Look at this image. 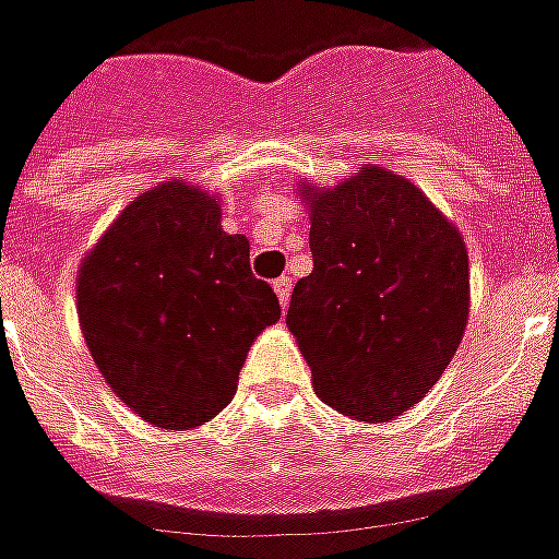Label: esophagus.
I'll list each match as a JSON object with an SVG mask.
<instances>
[{"label": "esophagus", "mask_w": 559, "mask_h": 559, "mask_svg": "<svg viewBox=\"0 0 559 559\" xmlns=\"http://www.w3.org/2000/svg\"><path fill=\"white\" fill-rule=\"evenodd\" d=\"M272 287H275V293H278V302H281V308H287V305H290L293 278H287V275H281V278L275 281V284H272Z\"/></svg>", "instance_id": "esophagus-1"}]
</instances>
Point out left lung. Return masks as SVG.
Returning <instances> with one entry per match:
<instances>
[{
	"label": "left lung",
	"mask_w": 559,
	"mask_h": 559,
	"mask_svg": "<svg viewBox=\"0 0 559 559\" xmlns=\"http://www.w3.org/2000/svg\"><path fill=\"white\" fill-rule=\"evenodd\" d=\"M302 200L314 269L293 287L287 326L314 392L350 419H395L461 344L464 239L411 179L371 164L335 188L305 185Z\"/></svg>",
	"instance_id": "1"
}]
</instances>
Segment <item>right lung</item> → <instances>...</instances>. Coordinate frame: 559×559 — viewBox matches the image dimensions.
<instances>
[{"label":"right lung","instance_id":"obj_1","mask_svg":"<svg viewBox=\"0 0 559 559\" xmlns=\"http://www.w3.org/2000/svg\"><path fill=\"white\" fill-rule=\"evenodd\" d=\"M83 338L116 399L155 428L188 431L236 395L248 347L281 317L251 275L248 239L182 179L131 200L83 257Z\"/></svg>","mask_w":559,"mask_h":559}]
</instances>
